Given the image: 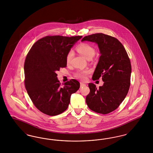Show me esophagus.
Returning <instances> with one entry per match:
<instances>
[{
    "instance_id": "esophagus-1",
    "label": "esophagus",
    "mask_w": 153,
    "mask_h": 153,
    "mask_svg": "<svg viewBox=\"0 0 153 153\" xmlns=\"http://www.w3.org/2000/svg\"><path fill=\"white\" fill-rule=\"evenodd\" d=\"M85 86H86L85 84H84V83H83L82 82H80V87H85Z\"/></svg>"
}]
</instances>
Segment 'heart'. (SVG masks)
<instances>
[{
  "label": "heart",
  "mask_w": 153,
  "mask_h": 153,
  "mask_svg": "<svg viewBox=\"0 0 153 153\" xmlns=\"http://www.w3.org/2000/svg\"><path fill=\"white\" fill-rule=\"evenodd\" d=\"M77 51L80 53L82 56H83L85 58L89 59L92 58V57L95 55V49L89 44L83 43L80 44L77 48ZM73 57V51H70L67 54L66 57V61L68 64L71 62L72 58ZM88 73L87 71L78 72L76 74V76L81 80H84L86 78V75Z\"/></svg>",
  "instance_id": "heart-1"
}]
</instances>
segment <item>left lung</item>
<instances>
[{
    "instance_id": "8db88e82",
    "label": "left lung",
    "mask_w": 153,
    "mask_h": 153,
    "mask_svg": "<svg viewBox=\"0 0 153 153\" xmlns=\"http://www.w3.org/2000/svg\"><path fill=\"white\" fill-rule=\"evenodd\" d=\"M97 44L101 56L92 80L100 77L104 84L97 88L89 83L90 92L86 97L89 108L97 113L107 114L118 108L127 95L130 86L131 62L123 45L115 37L102 33L84 36L81 41Z\"/></svg>"
}]
</instances>
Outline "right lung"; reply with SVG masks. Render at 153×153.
I'll return each instance as SVG.
<instances>
[{
	"label": "right lung",
	"instance_id": "1",
	"mask_svg": "<svg viewBox=\"0 0 153 153\" xmlns=\"http://www.w3.org/2000/svg\"><path fill=\"white\" fill-rule=\"evenodd\" d=\"M82 36H46L31 48L24 64L25 85L37 109L49 116L57 115L68 108L71 96L80 88L74 79L61 85L56 72L66 66V57Z\"/></svg>",
	"mask_w": 153,
	"mask_h": 153
}]
</instances>
